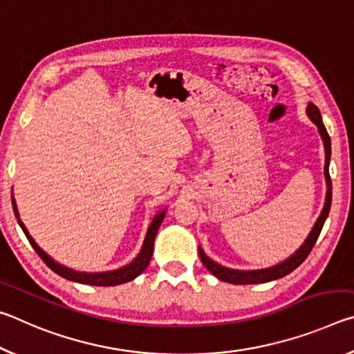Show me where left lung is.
<instances>
[{
	"instance_id": "obj_1",
	"label": "left lung",
	"mask_w": 354,
	"mask_h": 354,
	"mask_svg": "<svg viewBox=\"0 0 354 354\" xmlns=\"http://www.w3.org/2000/svg\"><path fill=\"white\" fill-rule=\"evenodd\" d=\"M306 113L310 118L317 129H319V134L323 140V147H325V179H326V198H325V205H323L322 212L317 218L315 225L313 226V230L306 237V241L301 243L295 253L290 254L287 259L283 262L277 263V266L267 267V268H259V270H236V268H230V267H223L212 261L211 257L206 256L205 251H203L201 247H198V254L201 262L205 263V267L211 272L215 278H218L220 281H225V283H231V284H261V283H268V281H274L286 277L290 272L295 270V268L303 263V261L309 256L310 250L314 248V245L317 242V239L320 236V231L325 221L328 218L329 209H331V198H333V185H331V178H329V160H331V139L326 133L325 124H323V120L320 115L319 107H317L314 103H308L306 107Z\"/></svg>"
}]
</instances>
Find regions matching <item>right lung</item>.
I'll list each match as a JSON object with an SVG mask.
<instances>
[{
	"label": "right lung",
	"mask_w": 354,
	"mask_h": 354,
	"mask_svg": "<svg viewBox=\"0 0 354 354\" xmlns=\"http://www.w3.org/2000/svg\"><path fill=\"white\" fill-rule=\"evenodd\" d=\"M12 206H14L15 217H17V220H19V225L23 230V232H25V236L28 237L29 243L32 245L35 253H37L41 257V259H44V262L51 268L53 272L57 273L59 277H62L65 279L75 281V283L88 284V286H103V287L129 283V281H133L134 278L139 277V274L143 270H145V268L148 267L149 261H151L156 234H158L159 226H160V223H162V220L165 217V212H167V209H162V211L154 215L151 223H149V226H148L145 241H143V245H142V248L139 251V254H137L134 259L128 263V266L120 267V268H117V270L91 273V272H77V270H73V268L65 267V266H62V263H59L57 261L53 259L50 254L45 253V251L41 250L37 243H35V241L31 237V234L28 232L25 223H23V221L20 220V214H19V209H17V203H15L14 196H12Z\"/></svg>",
	"instance_id": "right-lung-1"
}]
</instances>
